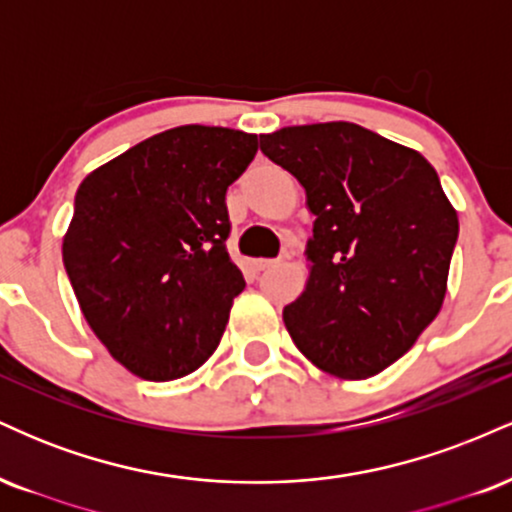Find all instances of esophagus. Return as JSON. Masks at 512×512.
<instances>
[{
  "mask_svg": "<svg viewBox=\"0 0 512 512\" xmlns=\"http://www.w3.org/2000/svg\"><path fill=\"white\" fill-rule=\"evenodd\" d=\"M276 262H279V260H255V269H257V272H264V269L274 267Z\"/></svg>",
  "mask_w": 512,
  "mask_h": 512,
  "instance_id": "34e87169",
  "label": "esophagus"
}]
</instances>
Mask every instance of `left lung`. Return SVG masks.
Instances as JSON below:
<instances>
[{
	"label": "left lung",
	"mask_w": 512,
	"mask_h": 512,
	"mask_svg": "<svg viewBox=\"0 0 512 512\" xmlns=\"http://www.w3.org/2000/svg\"><path fill=\"white\" fill-rule=\"evenodd\" d=\"M262 154L303 185L313 238L305 291L284 308L301 354L363 380L414 346L448 291L457 211L419 151L354 122L260 134Z\"/></svg>",
	"instance_id": "8db88e82"
}]
</instances>
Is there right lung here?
Instances as JSON below:
<instances>
[{
    "instance_id": "obj_1",
    "label": "right lung",
    "mask_w": 512,
    "mask_h": 512,
    "mask_svg": "<svg viewBox=\"0 0 512 512\" xmlns=\"http://www.w3.org/2000/svg\"><path fill=\"white\" fill-rule=\"evenodd\" d=\"M255 134L185 125L86 175L62 260L88 327L129 373L182 378L214 354L245 279L226 250V190Z\"/></svg>"
}]
</instances>
